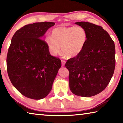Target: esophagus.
I'll use <instances>...</instances> for the list:
<instances>
[{
    "label": "esophagus",
    "instance_id": "esophagus-1",
    "mask_svg": "<svg viewBox=\"0 0 123 123\" xmlns=\"http://www.w3.org/2000/svg\"><path fill=\"white\" fill-rule=\"evenodd\" d=\"M61 63H62V66H64V65H65V63H66V61L63 60H61Z\"/></svg>",
    "mask_w": 123,
    "mask_h": 123
}]
</instances>
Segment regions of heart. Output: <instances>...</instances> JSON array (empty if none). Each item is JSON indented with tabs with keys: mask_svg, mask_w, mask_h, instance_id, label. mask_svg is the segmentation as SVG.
I'll use <instances>...</instances> for the list:
<instances>
[{
	"mask_svg": "<svg viewBox=\"0 0 123 123\" xmlns=\"http://www.w3.org/2000/svg\"><path fill=\"white\" fill-rule=\"evenodd\" d=\"M87 39V32L82 27L61 26L54 29L51 37H47L45 42L52 55L59 54L61 48L64 55L72 58L81 53Z\"/></svg>",
	"mask_w": 123,
	"mask_h": 123,
	"instance_id": "heart-1",
	"label": "heart"
}]
</instances>
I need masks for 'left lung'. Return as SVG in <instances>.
Masks as SVG:
<instances>
[{"label": "left lung", "mask_w": 123, "mask_h": 123, "mask_svg": "<svg viewBox=\"0 0 123 123\" xmlns=\"http://www.w3.org/2000/svg\"><path fill=\"white\" fill-rule=\"evenodd\" d=\"M75 24L86 30L87 39L81 53L66 63L69 72V88L78 96L92 97L101 92L113 76L115 45L101 26L86 22Z\"/></svg>", "instance_id": "left-lung-1"}]
</instances>
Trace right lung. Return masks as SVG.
Returning a JSON list of instances; mask_svg holds the SVG:
<instances>
[{
  "label": "right lung",
  "instance_id": "right-lung-1",
  "mask_svg": "<svg viewBox=\"0 0 123 123\" xmlns=\"http://www.w3.org/2000/svg\"><path fill=\"white\" fill-rule=\"evenodd\" d=\"M53 22H38L22 27L11 39L6 64L13 86L28 98H44L51 91L61 62L51 56L44 41Z\"/></svg>",
  "mask_w": 123,
  "mask_h": 123
}]
</instances>
